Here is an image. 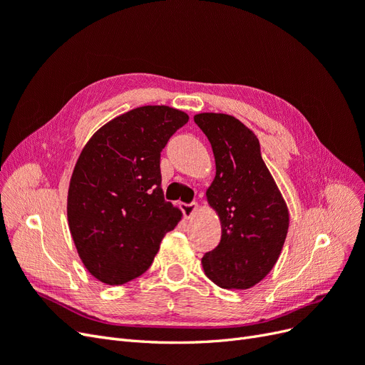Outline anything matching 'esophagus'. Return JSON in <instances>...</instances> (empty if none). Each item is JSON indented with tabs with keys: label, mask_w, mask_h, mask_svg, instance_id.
I'll use <instances>...</instances> for the list:
<instances>
[{
	"label": "esophagus",
	"mask_w": 365,
	"mask_h": 365,
	"mask_svg": "<svg viewBox=\"0 0 365 365\" xmlns=\"http://www.w3.org/2000/svg\"><path fill=\"white\" fill-rule=\"evenodd\" d=\"M180 208H181V212H182V215H184L185 217H190V216L195 213V210L197 208V204H196V202L181 204V205H180Z\"/></svg>",
	"instance_id": "obj_1"
}]
</instances>
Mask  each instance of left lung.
<instances>
[{"mask_svg":"<svg viewBox=\"0 0 365 365\" xmlns=\"http://www.w3.org/2000/svg\"><path fill=\"white\" fill-rule=\"evenodd\" d=\"M212 145L216 176L207 200L222 222L219 245L204 254L202 267L220 288L248 289L277 262L289 213L262 158L256 134L233 115L193 117Z\"/></svg>","mask_w":365,"mask_h":365,"instance_id":"obj_1","label":"left lung"}]
</instances>
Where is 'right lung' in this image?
Segmentation results:
<instances>
[{"label":"right lung","instance_id":"1","mask_svg":"<svg viewBox=\"0 0 365 365\" xmlns=\"http://www.w3.org/2000/svg\"><path fill=\"white\" fill-rule=\"evenodd\" d=\"M189 115L141 106L98 129L70 181L68 225L77 252L97 280L123 284L145 274L181 212L164 200L161 150Z\"/></svg>","mask_w":365,"mask_h":365}]
</instances>
